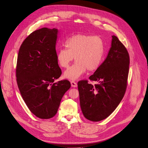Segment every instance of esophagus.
I'll return each mask as SVG.
<instances>
[{
  "mask_svg": "<svg viewBox=\"0 0 148 148\" xmlns=\"http://www.w3.org/2000/svg\"><path fill=\"white\" fill-rule=\"evenodd\" d=\"M71 85H72V86L73 87H77V84H76V82H75L74 81H71Z\"/></svg>",
  "mask_w": 148,
  "mask_h": 148,
  "instance_id": "esophagus-1",
  "label": "esophagus"
}]
</instances>
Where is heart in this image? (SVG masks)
<instances>
[{"instance_id": "obj_1", "label": "heart", "mask_w": 148, "mask_h": 148, "mask_svg": "<svg viewBox=\"0 0 148 148\" xmlns=\"http://www.w3.org/2000/svg\"><path fill=\"white\" fill-rule=\"evenodd\" d=\"M66 48L57 53V61L62 68H67L75 58L73 66L64 73L66 78L75 80L83 75L87 70L93 72L102 63L105 47L103 39L90 34H75L67 39Z\"/></svg>"}]
</instances>
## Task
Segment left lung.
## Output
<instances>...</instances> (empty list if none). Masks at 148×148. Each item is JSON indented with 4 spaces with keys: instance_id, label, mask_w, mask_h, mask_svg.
<instances>
[{
    "instance_id": "1",
    "label": "left lung",
    "mask_w": 148,
    "mask_h": 148,
    "mask_svg": "<svg viewBox=\"0 0 148 148\" xmlns=\"http://www.w3.org/2000/svg\"><path fill=\"white\" fill-rule=\"evenodd\" d=\"M128 51L121 41L112 36V44L105 61L88 80L78 82L80 106L87 120L99 121L108 117L125 95L129 69Z\"/></svg>"
}]
</instances>
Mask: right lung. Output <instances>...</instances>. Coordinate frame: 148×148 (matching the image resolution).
<instances>
[{"label": "right lung", "mask_w": 148, "mask_h": 148, "mask_svg": "<svg viewBox=\"0 0 148 148\" xmlns=\"http://www.w3.org/2000/svg\"><path fill=\"white\" fill-rule=\"evenodd\" d=\"M57 34L55 28L35 30L23 41L17 56V86L29 110L41 119L56 114L71 86L67 79L54 82L62 74L57 61Z\"/></svg>", "instance_id": "right-lung-1"}]
</instances>
